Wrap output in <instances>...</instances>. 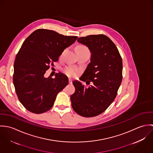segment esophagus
I'll return each mask as SVG.
<instances>
[{"label":"esophagus","mask_w":153,"mask_h":153,"mask_svg":"<svg viewBox=\"0 0 153 153\" xmlns=\"http://www.w3.org/2000/svg\"><path fill=\"white\" fill-rule=\"evenodd\" d=\"M68 81H69V84H72V79H70V78L68 79Z\"/></svg>","instance_id":"34e87169"}]
</instances>
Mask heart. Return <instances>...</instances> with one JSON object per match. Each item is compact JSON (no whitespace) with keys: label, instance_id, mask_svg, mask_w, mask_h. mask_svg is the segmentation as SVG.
Returning a JSON list of instances; mask_svg holds the SVG:
<instances>
[{"label":"heart","instance_id":"heart-1","mask_svg":"<svg viewBox=\"0 0 153 153\" xmlns=\"http://www.w3.org/2000/svg\"><path fill=\"white\" fill-rule=\"evenodd\" d=\"M76 52H89L87 48L84 45H78L76 47ZM80 70L74 66H66L64 69V72L66 75L71 77H74L77 76V75L79 73Z\"/></svg>","mask_w":153,"mask_h":153}]
</instances>
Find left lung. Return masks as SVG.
Returning a JSON list of instances; mask_svg holds the SVG:
<instances>
[{"mask_svg":"<svg viewBox=\"0 0 153 153\" xmlns=\"http://www.w3.org/2000/svg\"><path fill=\"white\" fill-rule=\"evenodd\" d=\"M88 47L91 62L80 77L91 85L72 82L75 88L71 96L73 109L84 117H92L105 111L115 100L123 79V62L114 43L104 35H92L77 39Z\"/></svg>","mask_w":153,"mask_h":153,"instance_id":"8db88e82","label":"left lung"}]
</instances>
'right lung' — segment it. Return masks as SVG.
<instances>
[{
	"label": "right lung",
	"instance_id": "obj_1",
	"mask_svg": "<svg viewBox=\"0 0 153 153\" xmlns=\"http://www.w3.org/2000/svg\"><path fill=\"white\" fill-rule=\"evenodd\" d=\"M77 38L39 29L23 42L15 60L13 82L18 99L27 110L42 114L52 107L68 79L61 73H56L55 78H45L44 74Z\"/></svg>",
	"mask_w": 153,
	"mask_h": 153
}]
</instances>
